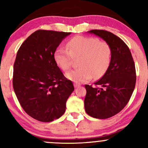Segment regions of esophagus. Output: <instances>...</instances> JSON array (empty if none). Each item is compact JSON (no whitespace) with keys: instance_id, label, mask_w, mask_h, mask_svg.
I'll list each match as a JSON object with an SVG mask.
<instances>
[{"instance_id":"esophagus-1","label":"esophagus","mask_w":148,"mask_h":148,"mask_svg":"<svg viewBox=\"0 0 148 148\" xmlns=\"http://www.w3.org/2000/svg\"><path fill=\"white\" fill-rule=\"evenodd\" d=\"M74 88H79V86H80V84H76V83H75V84H74Z\"/></svg>"}]
</instances>
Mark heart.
<instances>
[{
    "instance_id": "heart-1",
    "label": "heart",
    "mask_w": 148,
    "mask_h": 148,
    "mask_svg": "<svg viewBox=\"0 0 148 148\" xmlns=\"http://www.w3.org/2000/svg\"><path fill=\"white\" fill-rule=\"evenodd\" d=\"M67 48L59 47L54 53V59L60 68L67 71L72 67L74 58H80L79 68L66 74L67 79L76 84L86 82L94 76L101 77L109 67L111 49L106 42L95 37L76 36L67 43Z\"/></svg>"
}]
</instances>
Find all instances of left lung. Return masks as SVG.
Here are the masks:
<instances>
[{
    "label": "left lung",
    "instance_id": "left-lung-1",
    "mask_svg": "<svg viewBox=\"0 0 148 148\" xmlns=\"http://www.w3.org/2000/svg\"><path fill=\"white\" fill-rule=\"evenodd\" d=\"M88 33L99 37L111 49V60L102 77L95 83L101 88L86 85V112L98 119L109 118L125 108L136 85L135 64L130 49L120 37L111 32L92 30Z\"/></svg>",
    "mask_w": 148,
    "mask_h": 148
}]
</instances>
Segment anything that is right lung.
<instances>
[{
  "label": "right lung",
  "mask_w": 148,
  "mask_h": 148,
  "mask_svg": "<svg viewBox=\"0 0 148 148\" xmlns=\"http://www.w3.org/2000/svg\"><path fill=\"white\" fill-rule=\"evenodd\" d=\"M71 33L39 30L23 42L14 64L13 88L27 114L44 123L60 118L74 91L58 67L54 53Z\"/></svg>",
  "instance_id": "1"
}]
</instances>
